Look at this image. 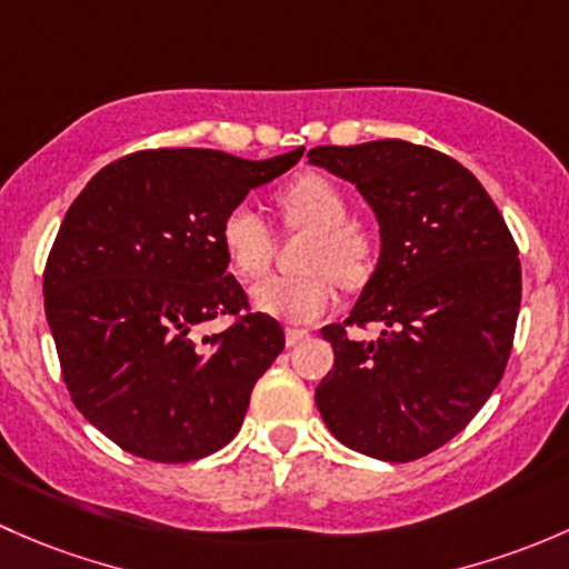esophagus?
<instances>
[{
	"label": "esophagus",
	"instance_id": "esophagus-1",
	"mask_svg": "<svg viewBox=\"0 0 569 569\" xmlns=\"http://www.w3.org/2000/svg\"><path fill=\"white\" fill-rule=\"evenodd\" d=\"M307 337H309L307 328H287V331H284L287 348H296V345H301Z\"/></svg>",
	"mask_w": 569,
	"mask_h": 569
}]
</instances>
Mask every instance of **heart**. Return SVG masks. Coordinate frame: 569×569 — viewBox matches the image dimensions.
Listing matches in <instances>:
<instances>
[{
    "instance_id": "b5f03b06",
    "label": "heart",
    "mask_w": 569,
    "mask_h": 569,
    "mask_svg": "<svg viewBox=\"0 0 569 569\" xmlns=\"http://www.w3.org/2000/svg\"><path fill=\"white\" fill-rule=\"evenodd\" d=\"M279 204L287 224L312 230V241L303 251V268L296 277L260 279L249 290L251 307L271 318L290 323H309L320 318L333 301L328 273L345 284L365 282L372 266V243L356 224H350V204L337 183L323 174H303L284 186ZM221 246L232 268L243 277H254L268 266L273 251V232L262 213L251 204H232L221 219Z\"/></svg>"
}]
</instances>
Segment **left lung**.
Wrapping results in <instances>:
<instances>
[{"mask_svg":"<svg viewBox=\"0 0 569 569\" xmlns=\"http://www.w3.org/2000/svg\"><path fill=\"white\" fill-rule=\"evenodd\" d=\"M312 167L348 180L380 227V254L345 325L326 326L333 370L315 402L339 443L408 462L443 447L499 386L520 312L518 246L499 208L455 158L402 139L315 148Z\"/></svg>","mask_w":569,"mask_h":569,"instance_id":"8db88e82","label":"left lung"}]
</instances>
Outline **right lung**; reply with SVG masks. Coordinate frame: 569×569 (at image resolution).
Listing matches in <instances>:
<instances>
[{
	"label": "right lung",
	"instance_id": "obj_1",
	"mask_svg": "<svg viewBox=\"0 0 569 569\" xmlns=\"http://www.w3.org/2000/svg\"><path fill=\"white\" fill-rule=\"evenodd\" d=\"M142 150L103 167L62 219L43 273L46 320L73 406L120 449L156 462L213 455L241 430L251 389L284 348L227 273L221 219L301 161Z\"/></svg>",
	"mask_w": 569,
	"mask_h": 569
}]
</instances>
